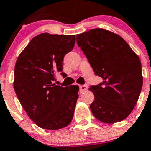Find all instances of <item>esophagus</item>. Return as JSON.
<instances>
[{
  "label": "esophagus",
  "instance_id": "obj_1",
  "mask_svg": "<svg viewBox=\"0 0 151 151\" xmlns=\"http://www.w3.org/2000/svg\"><path fill=\"white\" fill-rule=\"evenodd\" d=\"M86 90H87V86H86V85H81V86H80V93H81L85 92Z\"/></svg>",
  "mask_w": 151,
  "mask_h": 151
}]
</instances>
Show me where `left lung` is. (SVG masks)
<instances>
[{
	"mask_svg": "<svg viewBox=\"0 0 151 151\" xmlns=\"http://www.w3.org/2000/svg\"><path fill=\"white\" fill-rule=\"evenodd\" d=\"M95 74L103 83L90 86L94 100L90 109L96 119L108 124L121 122L132 112L143 85L138 55L118 34L102 28L77 35Z\"/></svg>",
	"mask_w": 151,
	"mask_h": 151,
	"instance_id": "1",
	"label": "left lung"
}]
</instances>
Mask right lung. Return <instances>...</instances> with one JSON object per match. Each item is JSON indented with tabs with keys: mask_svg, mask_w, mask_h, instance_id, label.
<instances>
[{
	"mask_svg": "<svg viewBox=\"0 0 151 151\" xmlns=\"http://www.w3.org/2000/svg\"><path fill=\"white\" fill-rule=\"evenodd\" d=\"M75 35L41 33L35 36L16 61L14 88L29 117L38 126L58 130L72 121L79 86L52 83L62 72V61L74 48Z\"/></svg>",
	"mask_w": 151,
	"mask_h": 151,
	"instance_id": "right-lung-1",
	"label": "right lung"
}]
</instances>
